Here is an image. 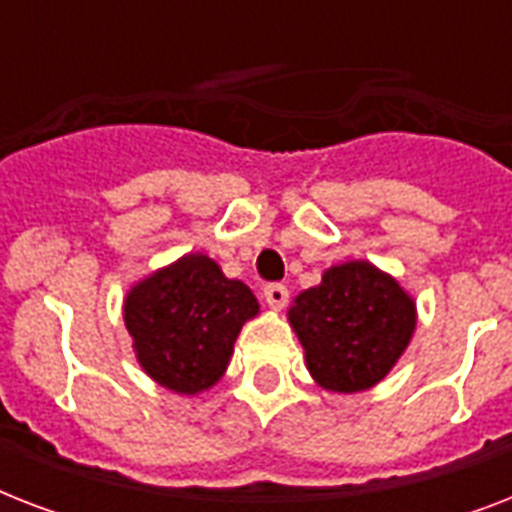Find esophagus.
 Wrapping results in <instances>:
<instances>
[{
	"instance_id": "34e87169",
	"label": "esophagus",
	"mask_w": 512,
	"mask_h": 512,
	"mask_svg": "<svg viewBox=\"0 0 512 512\" xmlns=\"http://www.w3.org/2000/svg\"><path fill=\"white\" fill-rule=\"evenodd\" d=\"M263 295H265V303L271 305V308H276V311L289 303V289L284 287V284H268Z\"/></svg>"
}]
</instances>
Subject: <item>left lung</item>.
<instances>
[{
	"label": "left lung",
	"mask_w": 512,
	"mask_h": 512,
	"mask_svg": "<svg viewBox=\"0 0 512 512\" xmlns=\"http://www.w3.org/2000/svg\"><path fill=\"white\" fill-rule=\"evenodd\" d=\"M305 364L321 388L358 393L393 369L414 335L412 297L364 260L342 263L289 308Z\"/></svg>",
	"instance_id": "obj_1"
}]
</instances>
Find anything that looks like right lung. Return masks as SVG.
Returning <instances> with one entry per match:
<instances>
[{
  "label": "right lung",
  "mask_w": 512,
  "mask_h": 512,
  "mask_svg": "<svg viewBox=\"0 0 512 512\" xmlns=\"http://www.w3.org/2000/svg\"><path fill=\"white\" fill-rule=\"evenodd\" d=\"M257 311L247 284L225 279L207 255H185L130 289L124 324L148 377L193 396L223 377L233 342Z\"/></svg>",
  "instance_id": "1"
}]
</instances>
